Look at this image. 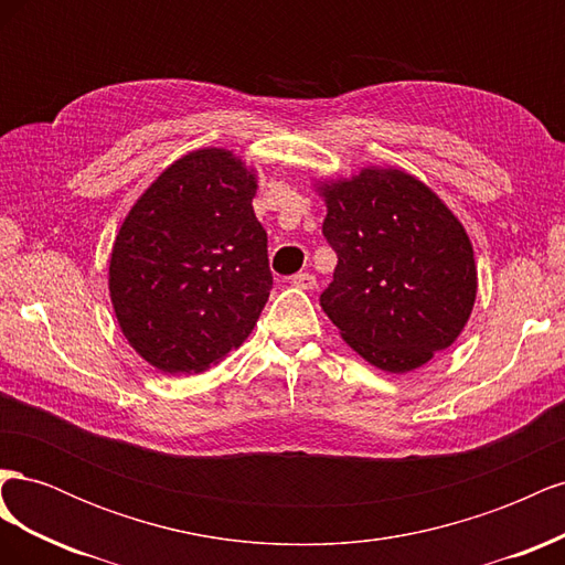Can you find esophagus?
Instances as JSON below:
<instances>
[{
  "mask_svg": "<svg viewBox=\"0 0 565 565\" xmlns=\"http://www.w3.org/2000/svg\"><path fill=\"white\" fill-rule=\"evenodd\" d=\"M292 282L295 287H299V289H313L316 287V276L313 273H297V276H292Z\"/></svg>",
  "mask_w": 565,
  "mask_h": 565,
  "instance_id": "esophagus-1",
  "label": "esophagus"
}]
</instances>
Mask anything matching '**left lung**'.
Instances as JSON below:
<instances>
[{"instance_id":"obj_1","label":"left lung","mask_w":565,"mask_h":565,"mask_svg":"<svg viewBox=\"0 0 565 565\" xmlns=\"http://www.w3.org/2000/svg\"><path fill=\"white\" fill-rule=\"evenodd\" d=\"M322 235L337 252L320 295L341 339L384 372L417 370L455 344L476 301L465 226L429 185L391 167L320 181Z\"/></svg>"}]
</instances>
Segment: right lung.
Returning a JSON list of instances; mask_svg holds the SVG:
<instances>
[{
	"mask_svg": "<svg viewBox=\"0 0 565 565\" xmlns=\"http://www.w3.org/2000/svg\"><path fill=\"white\" fill-rule=\"evenodd\" d=\"M254 195V169L200 148L169 164L119 226L110 301L129 347L160 372L207 370L259 320L273 276Z\"/></svg>",
	"mask_w": 565,
	"mask_h": 565,
	"instance_id": "1",
	"label": "right lung"
}]
</instances>
